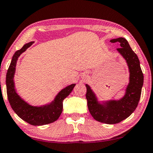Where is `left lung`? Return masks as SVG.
<instances>
[{
    "label": "left lung",
    "mask_w": 153,
    "mask_h": 153,
    "mask_svg": "<svg viewBox=\"0 0 153 153\" xmlns=\"http://www.w3.org/2000/svg\"><path fill=\"white\" fill-rule=\"evenodd\" d=\"M120 45L117 51L124 57L128 66L130 82L124 97L120 100L109 101L104 104L98 103L90 86L86 84L88 111L95 120L108 124L120 123L128 117L135 110L140 101L143 83V75L141 69L140 60L136 53L124 38L110 40Z\"/></svg>",
    "instance_id": "obj_1"
}]
</instances>
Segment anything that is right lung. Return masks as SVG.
Wrapping results in <instances>:
<instances>
[{
    "label": "right lung",
    "instance_id": "1",
    "mask_svg": "<svg viewBox=\"0 0 153 153\" xmlns=\"http://www.w3.org/2000/svg\"><path fill=\"white\" fill-rule=\"evenodd\" d=\"M33 43V42H30L25 45L21 49L16 51L13 56L6 76L7 94L11 107L18 117L31 125L42 126L53 122L58 119L62 111L63 100L70 94L76 84H73L62 89L57 95L54 101L47 106H32L20 98L15 91L13 79L16 65L20 54L31 47Z\"/></svg>",
    "mask_w": 153,
    "mask_h": 153
}]
</instances>
